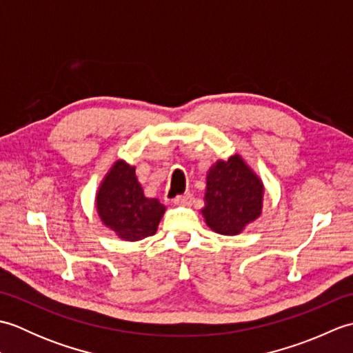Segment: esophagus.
Returning a JSON list of instances; mask_svg holds the SVG:
<instances>
[{"label": "esophagus", "mask_w": 353, "mask_h": 353, "mask_svg": "<svg viewBox=\"0 0 353 353\" xmlns=\"http://www.w3.org/2000/svg\"><path fill=\"white\" fill-rule=\"evenodd\" d=\"M192 200H194L192 194L188 192V194H183V196H177L174 199V203L176 205H182V206H190L192 203Z\"/></svg>", "instance_id": "obj_1"}]
</instances>
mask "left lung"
I'll use <instances>...</instances> for the list:
<instances>
[{
	"label": "left lung",
	"instance_id": "8db88e82",
	"mask_svg": "<svg viewBox=\"0 0 353 353\" xmlns=\"http://www.w3.org/2000/svg\"><path fill=\"white\" fill-rule=\"evenodd\" d=\"M264 185L241 156L219 161L206 177V224L216 234L236 235L262 211Z\"/></svg>",
	"mask_w": 353,
	"mask_h": 353
}]
</instances>
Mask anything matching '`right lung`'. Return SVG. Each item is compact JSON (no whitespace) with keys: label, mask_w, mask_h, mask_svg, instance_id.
<instances>
[{"label":"right lung","mask_w":353,"mask_h":353,"mask_svg":"<svg viewBox=\"0 0 353 353\" xmlns=\"http://www.w3.org/2000/svg\"><path fill=\"white\" fill-rule=\"evenodd\" d=\"M97 211L119 238L139 241L156 234L165 206L144 196L134 167L117 161L97 192Z\"/></svg>","instance_id":"add662e5"}]
</instances>
